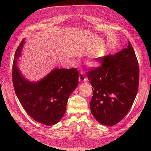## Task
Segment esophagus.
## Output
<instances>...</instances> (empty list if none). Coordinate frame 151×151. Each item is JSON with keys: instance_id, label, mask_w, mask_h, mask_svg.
Returning a JSON list of instances; mask_svg holds the SVG:
<instances>
[{"instance_id": "obj_1", "label": "esophagus", "mask_w": 151, "mask_h": 151, "mask_svg": "<svg viewBox=\"0 0 151 151\" xmlns=\"http://www.w3.org/2000/svg\"><path fill=\"white\" fill-rule=\"evenodd\" d=\"M86 80L87 78L85 77V75L83 72H81L79 76V81L81 82H83V81H86Z\"/></svg>"}]
</instances>
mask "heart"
I'll use <instances>...</instances> for the list:
<instances>
[{"mask_svg":"<svg viewBox=\"0 0 151 151\" xmlns=\"http://www.w3.org/2000/svg\"><path fill=\"white\" fill-rule=\"evenodd\" d=\"M91 65H99V63H98L97 62H93L91 63Z\"/></svg>","mask_w":151,"mask_h":151,"instance_id":"obj_1","label":"heart"}]
</instances>
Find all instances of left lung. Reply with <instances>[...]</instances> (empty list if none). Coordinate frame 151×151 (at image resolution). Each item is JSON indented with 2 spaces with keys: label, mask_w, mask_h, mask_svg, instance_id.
Instances as JSON below:
<instances>
[{
  "label": "left lung",
  "mask_w": 151,
  "mask_h": 151,
  "mask_svg": "<svg viewBox=\"0 0 151 151\" xmlns=\"http://www.w3.org/2000/svg\"><path fill=\"white\" fill-rule=\"evenodd\" d=\"M127 47L94 59L101 63L91 67L87 77L92 86L91 111L105 126H113L128 113L136 97L139 85V66L134 49Z\"/></svg>",
  "instance_id": "obj_1"
}]
</instances>
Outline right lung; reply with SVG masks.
Listing matches in <instances>:
<instances>
[{
    "instance_id": "add662e5",
    "label": "right lung",
    "mask_w": 151,
    "mask_h": 151,
    "mask_svg": "<svg viewBox=\"0 0 151 151\" xmlns=\"http://www.w3.org/2000/svg\"><path fill=\"white\" fill-rule=\"evenodd\" d=\"M24 40L18 46L13 63L14 89L22 106L36 122L46 126L58 123L65 112L68 97L78 84L76 68H55L37 83L27 81L17 67Z\"/></svg>"
}]
</instances>
